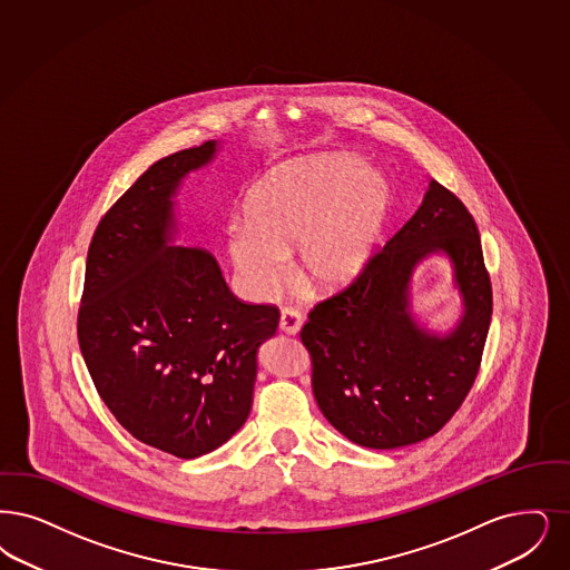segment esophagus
Listing matches in <instances>:
<instances>
[{
  "mask_svg": "<svg viewBox=\"0 0 570 570\" xmlns=\"http://www.w3.org/2000/svg\"><path fill=\"white\" fill-rule=\"evenodd\" d=\"M303 326V316L296 312V309H282V316H279V331L286 333V335H296Z\"/></svg>",
  "mask_w": 570,
  "mask_h": 570,
  "instance_id": "obj_1",
  "label": "esophagus"
}]
</instances>
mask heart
Masks as SVG:
<instances>
[{
	"label": "heart",
	"mask_w": 570,
	"mask_h": 570,
	"mask_svg": "<svg viewBox=\"0 0 570 570\" xmlns=\"http://www.w3.org/2000/svg\"><path fill=\"white\" fill-rule=\"evenodd\" d=\"M246 209L248 220L228 227V254L252 298L274 293L296 250L301 277L335 295L358 282L382 248L392 190L363 160H296L258 184Z\"/></svg>",
	"instance_id": "heart-1"
}]
</instances>
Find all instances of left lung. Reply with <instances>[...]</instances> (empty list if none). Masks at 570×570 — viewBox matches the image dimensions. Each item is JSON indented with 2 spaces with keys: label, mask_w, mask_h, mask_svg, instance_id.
<instances>
[{
  "label": "left lung",
  "mask_w": 570,
  "mask_h": 570,
  "mask_svg": "<svg viewBox=\"0 0 570 570\" xmlns=\"http://www.w3.org/2000/svg\"><path fill=\"white\" fill-rule=\"evenodd\" d=\"M433 255L453 265L461 318L439 334L410 305L414 269ZM492 320V286L478 225L431 180L417 212L340 295L318 303L301 331L324 417L356 445L394 450L429 439L462 405L478 377Z\"/></svg>",
  "instance_id": "left-lung-1"
}]
</instances>
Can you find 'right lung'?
<instances>
[{"label": "right lung", "mask_w": 570, "mask_h": 570, "mask_svg": "<svg viewBox=\"0 0 570 570\" xmlns=\"http://www.w3.org/2000/svg\"><path fill=\"white\" fill-rule=\"evenodd\" d=\"M220 141L157 160L92 235L78 342L116 420L146 445L199 458L248 420L258 347L279 312L228 291L212 252L176 246V197Z\"/></svg>", "instance_id": "1"}]
</instances>
